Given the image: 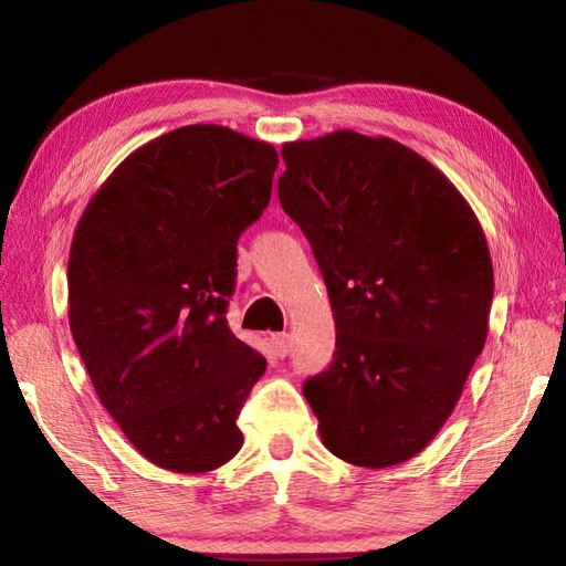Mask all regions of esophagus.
Instances as JSON below:
<instances>
[{"label":"esophagus","instance_id":"obj_1","mask_svg":"<svg viewBox=\"0 0 566 566\" xmlns=\"http://www.w3.org/2000/svg\"><path fill=\"white\" fill-rule=\"evenodd\" d=\"M270 344H272V349H274L276 357H286V354H290V334H286V332L272 334Z\"/></svg>","mask_w":566,"mask_h":566}]
</instances>
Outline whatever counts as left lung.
<instances>
[{"instance_id": "obj_1", "label": "left lung", "mask_w": 566, "mask_h": 566, "mask_svg": "<svg viewBox=\"0 0 566 566\" xmlns=\"http://www.w3.org/2000/svg\"><path fill=\"white\" fill-rule=\"evenodd\" d=\"M280 205L317 260L337 327L304 381L324 447L381 469L419 454L452 415L484 349L494 296L476 214L432 161L339 129L286 142Z\"/></svg>"}]
</instances>
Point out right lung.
I'll return each instance as SVG.
<instances>
[{
  "label": "right lung",
  "mask_w": 566,
  "mask_h": 566,
  "mask_svg": "<svg viewBox=\"0 0 566 566\" xmlns=\"http://www.w3.org/2000/svg\"><path fill=\"white\" fill-rule=\"evenodd\" d=\"M276 165L266 142L189 124L132 151L74 229L76 349L124 437L169 472H212L242 449L237 417L266 359L234 337L227 304Z\"/></svg>",
  "instance_id": "right-lung-1"
}]
</instances>
